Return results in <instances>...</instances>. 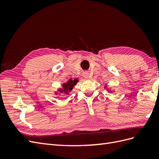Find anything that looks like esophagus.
<instances>
[{
    "instance_id": "34e87169",
    "label": "esophagus",
    "mask_w": 159,
    "mask_h": 159,
    "mask_svg": "<svg viewBox=\"0 0 159 159\" xmlns=\"http://www.w3.org/2000/svg\"><path fill=\"white\" fill-rule=\"evenodd\" d=\"M83 75L85 78H88L89 77V74L88 73V72H85V73L83 74Z\"/></svg>"
}]
</instances>
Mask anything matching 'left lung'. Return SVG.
<instances>
[{"label": "left lung", "instance_id": "1", "mask_svg": "<svg viewBox=\"0 0 159 159\" xmlns=\"http://www.w3.org/2000/svg\"><path fill=\"white\" fill-rule=\"evenodd\" d=\"M110 92H111V91H110Z\"/></svg>", "mask_w": 159, "mask_h": 159}]
</instances>
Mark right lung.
Returning a JSON list of instances; mask_svg holds the SVG:
<instances>
[{"label":"right lung","instance_id":"obj_1","mask_svg":"<svg viewBox=\"0 0 159 159\" xmlns=\"http://www.w3.org/2000/svg\"><path fill=\"white\" fill-rule=\"evenodd\" d=\"M78 80L77 79H75V80H72V79H70L69 81H67V83L64 84L62 85V86H63V89H58V92L59 93H65V94H68L70 91L72 90V89H73L74 85H75L77 84V82H78ZM58 93H56V94Z\"/></svg>","mask_w":159,"mask_h":159}]
</instances>
